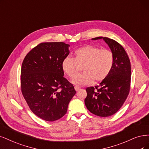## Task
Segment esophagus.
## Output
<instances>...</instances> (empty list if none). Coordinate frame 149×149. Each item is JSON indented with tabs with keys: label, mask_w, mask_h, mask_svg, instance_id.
Returning <instances> with one entry per match:
<instances>
[{
	"label": "esophagus",
	"mask_w": 149,
	"mask_h": 149,
	"mask_svg": "<svg viewBox=\"0 0 149 149\" xmlns=\"http://www.w3.org/2000/svg\"><path fill=\"white\" fill-rule=\"evenodd\" d=\"M74 88H75V91H77L78 90H79L80 89V86H74Z\"/></svg>",
	"instance_id": "34e87169"
}]
</instances>
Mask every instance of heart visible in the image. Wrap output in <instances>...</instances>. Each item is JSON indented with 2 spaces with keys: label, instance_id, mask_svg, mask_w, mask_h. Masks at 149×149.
<instances>
[{
  "label": "heart",
  "instance_id": "1",
  "mask_svg": "<svg viewBox=\"0 0 149 149\" xmlns=\"http://www.w3.org/2000/svg\"><path fill=\"white\" fill-rule=\"evenodd\" d=\"M74 57H65L61 63L63 72L73 78L78 73V65H82L83 73L76 76L72 82L75 85H86L105 80L111 74L114 64V56L108 49L85 45L77 49Z\"/></svg>",
  "mask_w": 149,
  "mask_h": 149
}]
</instances>
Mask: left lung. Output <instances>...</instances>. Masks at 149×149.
Wrapping results in <instances>:
<instances>
[{"instance_id": "8db88e82", "label": "left lung", "mask_w": 149, "mask_h": 149, "mask_svg": "<svg viewBox=\"0 0 149 149\" xmlns=\"http://www.w3.org/2000/svg\"><path fill=\"white\" fill-rule=\"evenodd\" d=\"M103 38L114 56V64L111 74L99 85L86 88L85 100L86 108L97 116L106 117L115 114L122 107L130 91L131 67L130 58L119 43L108 37Z\"/></svg>"}]
</instances>
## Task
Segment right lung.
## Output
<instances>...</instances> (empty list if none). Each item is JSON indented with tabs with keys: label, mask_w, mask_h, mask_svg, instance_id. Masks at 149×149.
I'll return each instance as SVG.
<instances>
[{
	"label": "right lung",
	"mask_w": 149,
	"mask_h": 149,
	"mask_svg": "<svg viewBox=\"0 0 149 149\" xmlns=\"http://www.w3.org/2000/svg\"><path fill=\"white\" fill-rule=\"evenodd\" d=\"M69 45L64 42H42L25 56L21 69V90L31 111L53 122L66 113L75 94L73 85L64 77L63 59Z\"/></svg>",
	"instance_id": "right-lung-1"
}]
</instances>
